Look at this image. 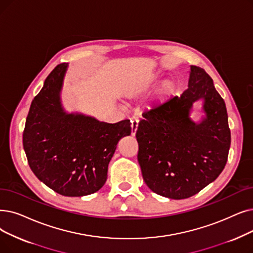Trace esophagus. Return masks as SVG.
<instances>
[{
	"label": "esophagus",
	"mask_w": 253,
	"mask_h": 253,
	"mask_svg": "<svg viewBox=\"0 0 253 253\" xmlns=\"http://www.w3.org/2000/svg\"><path fill=\"white\" fill-rule=\"evenodd\" d=\"M137 127H138V120L136 118H134L132 121H131V135L132 136H134L136 134Z\"/></svg>",
	"instance_id": "esophagus-1"
}]
</instances>
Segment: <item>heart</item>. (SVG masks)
I'll use <instances>...</instances> for the list:
<instances>
[{"mask_svg":"<svg viewBox=\"0 0 253 253\" xmlns=\"http://www.w3.org/2000/svg\"><path fill=\"white\" fill-rule=\"evenodd\" d=\"M155 86V82L153 80L149 79L146 81H142L140 83H138L133 89H132V94L134 95H146L148 93H150L153 87ZM173 93V85L170 83H166L163 84L162 89L159 93V103L163 104L164 102H167L169 98L171 97Z\"/></svg>","mask_w":253,"mask_h":253,"instance_id":"b5f03b06","label":"heart"}]
</instances>
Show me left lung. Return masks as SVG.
I'll return each instance as SVG.
<instances>
[{
	"label": "left lung",
	"mask_w": 253,
	"mask_h": 253,
	"mask_svg": "<svg viewBox=\"0 0 253 253\" xmlns=\"http://www.w3.org/2000/svg\"><path fill=\"white\" fill-rule=\"evenodd\" d=\"M206 117L190 119L197 100ZM136 131L137 159L148 187L159 195L183 200L199 193L223 170L230 147L224 100L203 68L190 66L188 89L142 114Z\"/></svg>",
	"instance_id": "left-lung-1"
}]
</instances>
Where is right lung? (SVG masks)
Segmentation results:
<instances>
[{
    "instance_id": "add662e5",
    "label": "right lung",
    "mask_w": 253,
    "mask_h": 253,
    "mask_svg": "<svg viewBox=\"0 0 253 253\" xmlns=\"http://www.w3.org/2000/svg\"><path fill=\"white\" fill-rule=\"evenodd\" d=\"M67 67L58 65L32 101L23 145L32 171L47 187L64 196H84L105 184L108 163L119 140L130 135L131 123L66 113L60 93Z\"/></svg>"
}]
</instances>
